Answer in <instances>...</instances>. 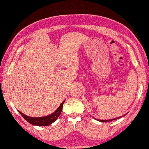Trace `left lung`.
Listing matches in <instances>:
<instances>
[{"instance_id": "1", "label": "left lung", "mask_w": 149, "mask_h": 149, "mask_svg": "<svg viewBox=\"0 0 149 149\" xmlns=\"http://www.w3.org/2000/svg\"><path fill=\"white\" fill-rule=\"evenodd\" d=\"M125 115H126V114H125V115H124L122 116H125ZM120 118H121V116H119V117H118V118H113V119H110V120H98V119H96V120H98V121H100V122H111V121H113V120L118 119Z\"/></svg>"}]
</instances>
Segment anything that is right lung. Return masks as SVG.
Returning a JSON list of instances; mask_svg holds the SVG:
<instances>
[{
	"label": "right lung",
	"instance_id": "1",
	"mask_svg": "<svg viewBox=\"0 0 149 149\" xmlns=\"http://www.w3.org/2000/svg\"><path fill=\"white\" fill-rule=\"evenodd\" d=\"M65 100H63V102L60 104L59 107L54 112L52 113L51 115H49L46 116H42V117H31L28 116L26 115H24V113H22L20 111H18V112L20 113V115L22 116V117L27 121L31 124L34 125H38V126H47L50 124H52L53 122H54L56 120L58 119V117L59 116L60 114H61L63 109V105L65 102Z\"/></svg>",
	"mask_w": 149,
	"mask_h": 149
}]
</instances>
